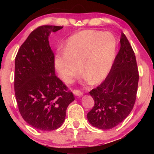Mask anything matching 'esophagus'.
Listing matches in <instances>:
<instances>
[{"mask_svg":"<svg viewBox=\"0 0 154 154\" xmlns=\"http://www.w3.org/2000/svg\"><path fill=\"white\" fill-rule=\"evenodd\" d=\"M73 94L75 96H82L83 94V92L82 91H80L79 90H77V89H74L73 90Z\"/></svg>","mask_w":154,"mask_h":154,"instance_id":"obj_1","label":"esophagus"}]
</instances>
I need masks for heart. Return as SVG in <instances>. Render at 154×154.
<instances>
[{
    "label": "heart",
    "mask_w": 154,
    "mask_h": 154,
    "mask_svg": "<svg viewBox=\"0 0 154 154\" xmlns=\"http://www.w3.org/2000/svg\"><path fill=\"white\" fill-rule=\"evenodd\" d=\"M118 41L113 34L86 30L68 40L64 54L56 57L57 69L64 82H69L79 71L92 83L100 82L110 71L116 56Z\"/></svg>",
    "instance_id": "obj_1"
}]
</instances>
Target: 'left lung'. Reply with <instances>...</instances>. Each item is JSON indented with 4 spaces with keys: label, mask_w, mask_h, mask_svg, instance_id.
Returning <instances> with one entry per match:
<instances>
[{
    "label": "left lung",
    "mask_w": 154,
    "mask_h": 154,
    "mask_svg": "<svg viewBox=\"0 0 154 154\" xmlns=\"http://www.w3.org/2000/svg\"><path fill=\"white\" fill-rule=\"evenodd\" d=\"M120 48L105 79L90 92L94 105L88 119L93 126L109 130L123 122L134 107L139 75L135 54L122 32Z\"/></svg>",
    "instance_id": "obj_1"
}]
</instances>
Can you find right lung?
I'll list each match as a JSON object with an SVG mask.
<instances>
[{"label":"right lung","mask_w":154,"mask_h":154,"mask_svg":"<svg viewBox=\"0 0 154 154\" xmlns=\"http://www.w3.org/2000/svg\"><path fill=\"white\" fill-rule=\"evenodd\" d=\"M62 26L36 28L21 45L15 57L14 90L23 119L35 128L54 130L62 126L71 91L55 74L54 54L48 41L51 32Z\"/></svg>","instance_id":"1"}]
</instances>
